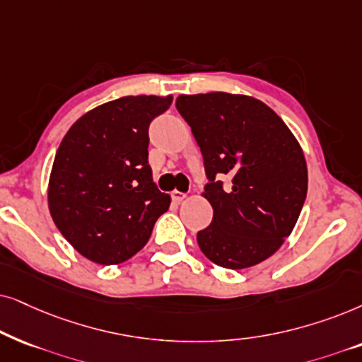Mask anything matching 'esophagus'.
<instances>
[{
  "label": "esophagus",
  "mask_w": 362,
  "mask_h": 362,
  "mask_svg": "<svg viewBox=\"0 0 362 362\" xmlns=\"http://www.w3.org/2000/svg\"><path fill=\"white\" fill-rule=\"evenodd\" d=\"M185 197H187V194H184V192H178V190H173L172 192V199L175 200V202L185 200Z\"/></svg>",
  "instance_id": "esophagus-1"
}]
</instances>
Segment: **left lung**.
I'll use <instances>...</instances> for the list:
<instances>
[{
    "label": "left lung",
    "mask_w": 362,
    "mask_h": 362,
    "mask_svg": "<svg viewBox=\"0 0 362 362\" xmlns=\"http://www.w3.org/2000/svg\"><path fill=\"white\" fill-rule=\"evenodd\" d=\"M177 109L192 127L210 184L202 195L214 220L197 233L210 262L255 267L276 253L295 228L308 192L300 142L262 100L243 94L178 95ZM232 180L223 187L214 177Z\"/></svg>",
    "instance_id": "left-lung-1"
}]
</instances>
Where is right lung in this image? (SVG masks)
Listing matches in <instances>:
<instances>
[{
  "mask_svg": "<svg viewBox=\"0 0 362 362\" xmlns=\"http://www.w3.org/2000/svg\"><path fill=\"white\" fill-rule=\"evenodd\" d=\"M172 95H125L86 112L57 148L47 205L62 237L99 264L132 258L170 206L152 180L148 124Z\"/></svg>",
  "mask_w": 362,
  "mask_h": 362,
  "instance_id": "add662e5",
  "label": "right lung"
}]
</instances>
